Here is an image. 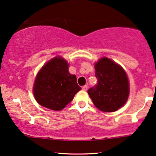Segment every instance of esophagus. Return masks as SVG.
I'll return each instance as SVG.
<instances>
[{
	"label": "esophagus",
	"instance_id": "34e87169",
	"mask_svg": "<svg viewBox=\"0 0 156 156\" xmlns=\"http://www.w3.org/2000/svg\"><path fill=\"white\" fill-rule=\"evenodd\" d=\"M82 89L83 90H88V86H87V85H85V86H83Z\"/></svg>",
	"mask_w": 156,
	"mask_h": 156
}]
</instances>
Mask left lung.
Returning <instances> with one entry per match:
<instances>
[{
  "label": "left lung",
  "instance_id": "left-lung-1",
  "mask_svg": "<svg viewBox=\"0 0 156 156\" xmlns=\"http://www.w3.org/2000/svg\"><path fill=\"white\" fill-rule=\"evenodd\" d=\"M97 83L88 94L98 109L113 112L121 108L129 96V82L121 66L107 58L100 59L95 65Z\"/></svg>",
  "mask_w": 156,
  "mask_h": 156
}]
</instances>
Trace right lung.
Returning a JSON list of instances; mask_svg holds the SVG:
<instances>
[{"mask_svg": "<svg viewBox=\"0 0 156 156\" xmlns=\"http://www.w3.org/2000/svg\"><path fill=\"white\" fill-rule=\"evenodd\" d=\"M81 88L75 75L68 71V64L61 58H55L44 66L34 81V97L41 106L60 111L72 101Z\"/></svg>", "mask_w": 156, "mask_h": 156, "instance_id": "right-lung-1", "label": "right lung"}]
</instances>
